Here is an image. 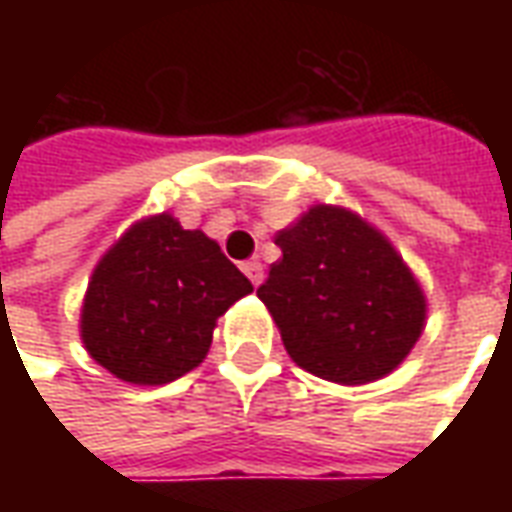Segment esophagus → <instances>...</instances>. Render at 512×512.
<instances>
[{"label":"esophagus","mask_w":512,"mask_h":512,"mask_svg":"<svg viewBox=\"0 0 512 512\" xmlns=\"http://www.w3.org/2000/svg\"><path fill=\"white\" fill-rule=\"evenodd\" d=\"M241 271L249 277L252 285H260V282H263V263H260V260H246L244 266H241Z\"/></svg>","instance_id":"1"}]
</instances>
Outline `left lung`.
<instances>
[{
	"instance_id": "8db88e82",
	"label": "left lung",
	"mask_w": 512,
	"mask_h": 512,
	"mask_svg": "<svg viewBox=\"0 0 512 512\" xmlns=\"http://www.w3.org/2000/svg\"><path fill=\"white\" fill-rule=\"evenodd\" d=\"M274 244L282 257L257 296L301 370L362 386L403 365L425 332L428 299L378 227L343 205L318 202Z\"/></svg>"
}]
</instances>
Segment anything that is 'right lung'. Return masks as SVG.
<instances>
[{
	"label": "right lung",
	"mask_w": 512,
	"mask_h": 512,
	"mask_svg": "<svg viewBox=\"0 0 512 512\" xmlns=\"http://www.w3.org/2000/svg\"><path fill=\"white\" fill-rule=\"evenodd\" d=\"M249 293L213 238L164 211L131 224L98 260L79 334L115 378L161 386L202 365L216 321Z\"/></svg>",
	"instance_id": "add662e5"
}]
</instances>
